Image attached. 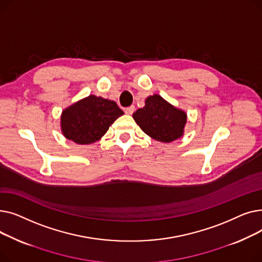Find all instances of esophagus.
<instances>
[{
	"label": "esophagus",
	"mask_w": 262,
	"mask_h": 262,
	"mask_svg": "<svg viewBox=\"0 0 262 262\" xmlns=\"http://www.w3.org/2000/svg\"><path fill=\"white\" fill-rule=\"evenodd\" d=\"M124 112H125L126 115H133V113L135 112V107L134 106H129V107L125 108V110H124Z\"/></svg>",
	"instance_id": "1"
}]
</instances>
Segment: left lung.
Wrapping results in <instances>:
<instances>
[{
  "label": "left lung",
  "mask_w": 262,
  "mask_h": 262,
  "mask_svg": "<svg viewBox=\"0 0 262 262\" xmlns=\"http://www.w3.org/2000/svg\"><path fill=\"white\" fill-rule=\"evenodd\" d=\"M140 128L160 142H172L184 135L187 114L162 99L160 95H150L145 100V106L133 115Z\"/></svg>",
  "instance_id": "8db88e82"
}]
</instances>
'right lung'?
Here are the masks:
<instances>
[{
    "instance_id": "obj_1",
    "label": "right lung",
    "mask_w": 262,
    "mask_h": 262,
    "mask_svg": "<svg viewBox=\"0 0 262 262\" xmlns=\"http://www.w3.org/2000/svg\"><path fill=\"white\" fill-rule=\"evenodd\" d=\"M122 115L124 113L116 102L89 95L63 110L61 132L67 139L75 143L90 144L100 140Z\"/></svg>"
}]
</instances>
